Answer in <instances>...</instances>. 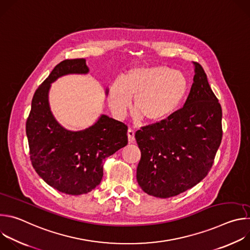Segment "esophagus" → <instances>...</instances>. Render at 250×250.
I'll return each mask as SVG.
<instances>
[{
  "instance_id": "esophagus-1",
  "label": "esophagus",
  "mask_w": 250,
  "mask_h": 250,
  "mask_svg": "<svg viewBox=\"0 0 250 250\" xmlns=\"http://www.w3.org/2000/svg\"><path fill=\"white\" fill-rule=\"evenodd\" d=\"M127 136H128V141L129 142H133L134 141V130L129 128L127 130Z\"/></svg>"
}]
</instances>
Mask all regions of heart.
<instances>
[{
  "label": "heart",
  "mask_w": 250,
  "mask_h": 250,
  "mask_svg": "<svg viewBox=\"0 0 250 250\" xmlns=\"http://www.w3.org/2000/svg\"><path fill=\"white\" fill-rule=\"evenodd\" d=\"M189 91L188 78L181 71L164 65L135 67L112 82L108 102L119 117L125 116L133 101V113L147 123L170 117L183 103Z\"/></svg>",
  "instance_id": "obj_1"
}]
</instances>
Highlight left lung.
Instances as JSON below:
<instances>
[{
    "mask_svg": "<svg viewBox=\"0 0 250 250\" xmlns=\"http://www.w3.org/2000/svg\"><path fill=\"white\" fill-rule=\"evenodd\" d=\"M194 65V82L183 108L135 132L141 152L137 183L156 198L177 196L201 182L222 141V106L203 67Z\"/></svg>",
    "mask_w": 250,
    "mask_h": 250,
    "instance_id": "left-lung-1",
    "label": "left lung"
}]
</instances>
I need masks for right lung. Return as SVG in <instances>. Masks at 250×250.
Wrapping results in <instances>:
<instances>
[{"mask_svg":"<svg viewBox=\"0 0 250 250\" xmlns=\"http://www.w3.org/2000/svg\"><path fill=\"white\" fill-rule=\"evenodd\" d=\"M88 72L84 58L57 64L35 91L25 125L34 170L52 188L74 196L95 189L102 181L104 161L127 145L126 125L105 115L80 131L65 129L52 116L48 104L51 83L67 74Z\"/></svg>","mask_w":250,"mask_h":250,"instance_id":"obj_1","label":"right lung"}]
</instances>
